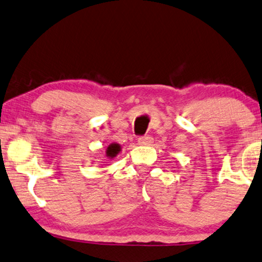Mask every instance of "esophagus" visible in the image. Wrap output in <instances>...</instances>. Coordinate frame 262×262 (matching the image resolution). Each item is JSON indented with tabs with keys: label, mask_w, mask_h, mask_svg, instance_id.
Listing matches in <instances>:
<instances>
[{
	"label": "esophagus",
	"mask_w": 262,
	"mask_h": 262,
	"mask_svg": "<svg viewBox=\"0 0 262 262\" xmlns=\"http://www.w3.org/2000/svg\"><path fill=\"white\" fill-rule=\"evenodd\" d=\"M153 142V138L151 135H145V137H141L138 139V144L142 146H148Z\"/></svg>",
	"instance_id": "esophagus-1"
}]
</instances>
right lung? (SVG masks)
I'll use <instances>...</instances> for the list:
<instances>
[{
	"label": "right lung",
	"instance_id": "add662e5",
	"mask_svg": "<svg viewBox=\"0 0 262 262\" xmlns=\"http://www.w3.org/2000/svg\"><path fill=\"white\" fill-rule=\"evenodd\" d=\"M121 151V146L118 144H111L107 146L106 148V157H109V158H114V157H116L118 153Z\"/></svg>",
	"mask_w": 262,
	"mask_h": 262
}]
</instances>
